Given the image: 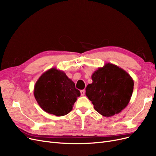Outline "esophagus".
<instances>
[{
	"instance_id": "esophagus-1",
	"label": "esophagus",
	"mask_w": 156,
	"mask_h": 156,
	"mask_svg": "<svg viewBox=\"0 0 156 156\" xmlns=\"http://www.w3.org/2000/svg\"><path fill=\"white\" fill-rule=\"evenodd\" d=\"M84 94H85V90H81V95L82 96L84 95Z\"/></svg>"
}]
</instances>
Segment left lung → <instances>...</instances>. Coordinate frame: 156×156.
I'll return each mask as SVG.
<instances>
[{
	"label": "left lung",
	"instance_id": "1",
	"mask_svg": "<svg viewBox=\"0 0 156 156\" xmlns=\"http://www.w3.org/2000/svg\"><path fill=\"white\" fill-rule=\"evenodd\" d=\"M92 79V83L86 88V96L100 115L114 116L128 105L134 83L125 70L106 63L93 73Z\"/></svg>",
	"mask_w": 156,
	"mask_h": 156
}]
</instances>
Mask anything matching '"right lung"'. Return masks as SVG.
<instances>
[{"instance_id":"obj_1","label":"right lung","mask_w":156,"mask_h":156,"mask_svg":"<svg viewBox=\"0 0 156 156\" xmlns=\"http://www.w3.org/2000/svg\"><path fill=\"white\" fill-rule=\"evenodd\" d=\"M34 95L44 111L62 116L72 110L74 103L81 93L63 71L53 68L46 71L37 79Z\"/></svg>"}]
</instances>
